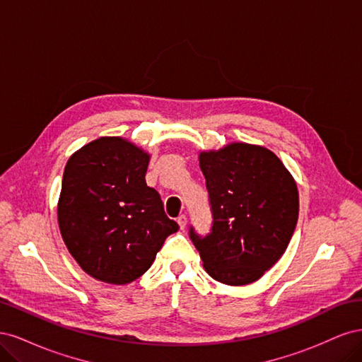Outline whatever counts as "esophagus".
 <instances>
[{
  "label": "esophagus",
  "instance_id": "34e87169",
  "mask_svg": "<svg viewBox=\"0 0 362 362\" xmlns=\"http://www.w3.org/2000/svg\"><path fill=\"white\" fill-rule=\"evenodd\" d=\"M177 222H178L180 228H181V229H184V228H185V225H187V216H185V214H181V216H178Z\"/></svg>",
  "mask_w": 362,
  "mask_h": 362
}]
</instances>
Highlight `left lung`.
<instances>
[{"label": "left lung", "instance_id": "left-lung-1", "mask_svg": "<svg viewBox=\"0 0 362 362\" xmlns=\"http://www.w3.org/2000/svg\"><path fill=\"white\" fill-rule=\"evenodd\" d=\"M213 226L190 238L204 267L226 286L258 281L286 252L299 216V193L272 151L231 144L199 154Z\"/></svg>", "mask_w": 362, "mask_h": 362}]
</instances>
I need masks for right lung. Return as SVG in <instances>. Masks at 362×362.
Masks as SVG:
<instances>
[{"label": "right lung", "instance_id": "add662e5", "mask_svg": "<svg viewBox=\"0 0 362 362\" xmlns=\"http://www.w3.org/2000/svg\"><path fill=\"white\" fill-rule=\"evenodd\" d=\"M149 154L122 137H101L68 160L57 206L71 255L98 281L133 282L151 267L178 223L145 175Z\"/></svg>", "mask_w": 362, "mask_h": 362}]
</instances>
